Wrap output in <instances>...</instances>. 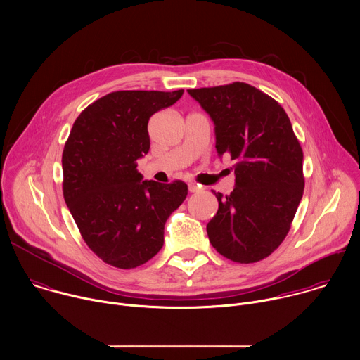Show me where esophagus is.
Wrapping results in <instances>:
<instances>
[{
	"instance_id": "obj_1",
	"label": "esophagus",
	"mask_w": 360,
	"mask_h": 360,
	"mask_svg": "<svg viewBox=\"0 0 360 360\" xmlns=\"http://www.w3.org/2000/svg\"><path fill=\"white\" fill-rule=\"evenodd\" d=\"M188 189H189V192H199V191H202V188L199 185L193 184V182L188 184Z\"/></svg>"
}]
</instances>
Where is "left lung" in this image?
<instances>
[{
	"label": "left lung",
	"instance_id": "1",
	"mask_svg": "<svg viewBox=\"0 0 360 360\" xmlns=\"http://www.w3.org/2000/svg\"><path fill=\"white\" fill-rule=\"evenodd\" d=\"M207 111L219 155L235 161L236 185L207 226L212 246L238 264L259 262L286 238L303 195V150L285 110L245 82L188 89Z\"/></svg>",
	"mask_w": 360,
	"mask_h": 360
}]
</instances>
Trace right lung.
Returning <instances> with one entry per match:
<instances>
[{"instance_id":"right-lung-1","label":"right lung","mask_w":360,"mask_h":360,"mask_svg":"<svg viewBox=\"0 0 360 360\" xmlns=\"http://www.w3.org/2000/svg\"><path fill=\"white\" fill-rule=\"evenodd\" d=\"M184 89L115 91L75 120L63 150V193L88 248L105 264L132 269L164 245V226L188 195L182 181H141L148 121Z\"/></svg>"}]
</instances>
